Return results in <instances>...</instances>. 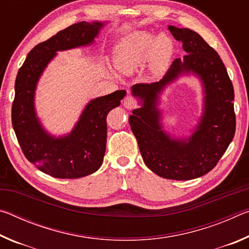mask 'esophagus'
I'll return each instance as SVG.
<instances>
[{
	"label": "esophagus",
	"mask_w": 249,
	"mask_h": 249,
	"mask_svg": "<svg viewBox=\"0 0 249 249\" xmlns=\"http://www.w3.org/2000/svg\"><path fill=\"white\" fill-rule=\"evenodd\" d=\"M124 107L127 108V109H133L137 107V101L133 96H126L124 99Z\"/></svg>",
	"instance_id": "1"
}]
</instances>
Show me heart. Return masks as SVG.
Masks as SVG:
<instances>
[{"instance_id":"heart-1","label":"heart","mask_w":249,"mask_h":249,"mask_svg":"<svg viewBox=\"0 0 249 249\" xmlns=\"http://www.w3.org/2000/svg\"><path fill=\"white\" fill-rule=\"evenodd\" d=\"M174 53V43L168 36L136 32L116 45L114 65L121 73L129 74L148 60L150 72L160 75L169 68Z\"/></svg>"}]
</instances>
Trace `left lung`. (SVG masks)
I'll use <instances>...</instances> for the list:
<instances>
[{"mask_svg":"<svg viewBox=\"0 0 249 249\" xmlns=\"http://www.w3.org/2000/svg\"><path fill=\"white\" fill-rule=\"evenodd\" d=\"M182 41L185 56L172 62L160 81L138 83L132 94L141 107L128 122L144 162L156 175L171 180H191L213 169L233 141L236 121L234 89L222 59L199 34L168 26ZM196 75L204 92L202 114L190 137L175 138L163 129L160 95L183 75Z\"/></svg>","mask_w":249,"mask_h":249,"instance_id":"obj_1","label":"left lung"}]
</instances>
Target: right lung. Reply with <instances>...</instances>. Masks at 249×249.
I'll return each instance as SVG.
<instances>
[{"mask_svg":"<svg viewBox=\"0 0 249 249\" xmlns=\"http://www.w3.org/2000/svg\"><path fill=\"white\" fill-rule=\"evenodd\" d=\"M105 24L98 20L73 24L35 46L15 80L12 124L20 148L28 161L54 178L77 179L99 169L107 148V116L121 104L126 91L117 90L91 100L71 132L54 136L45 129L37 116V83L58 52L91 46Z\"/></svg>","mask_w":249,"mask_h":249,"instance_id":"1","label":"right lung"}]
</instances>
